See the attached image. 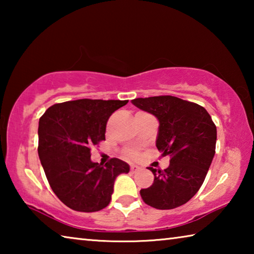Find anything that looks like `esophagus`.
<instances>
[{"label": "esophagus", "mask_w": 254, "mask_h": 254, "mask_svg": "<svg viewBox=\"0 0 254 254\" xmlns=\"http://www.w3.org/2000/svg\"><path fill=\"white\" fill-rule=\"evenodd\" d=\"M141 168L139 166H136V165H131V171L132 173H136L137 170H140Z\"/></svg>", "instance_id": "esophagus-1"}]
</instances>
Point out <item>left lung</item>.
<instances>
[{
	"instance_id": "obj_1",
	"label": "left lung",
	"mask_w": 254,
	"mask_h": 254,
	"mask_svg": "<svg viewBox=\"0 0 254 254\" xmlns=\"http://www.w3.org/2000/svg\"><path fill=\"white\" fill-rule=\"evenodd\" d=\"M132 104L159 121L156 145L170 157L165 170L149 167L151 186L141 189L145 204L157 209H173L192 198L203 185L216 145V127L203 106L175 96L135 98Z\"/></svg>"
}]
</instances>
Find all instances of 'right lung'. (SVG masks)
<instances>
[{
	"instance_id": "right-lung-1",
	"label": "right lung",
	"mask_w": 254,
	"mask_h": 254,
	"mask_svg": "<svg viewBox=\"0 0 254 254\" xmlns=\"http://www.w3.org/2000/svg\"><path fill=\"white\" fill-rule=\"evenodd\" d=\"M128 101H68L50 106L39 120L38 154L58 198L77 212L110 204L114 182L130 166L118 158L105 166L91 160V148L105 140L107 120Z\"/></svg>"
}]
</instances>
